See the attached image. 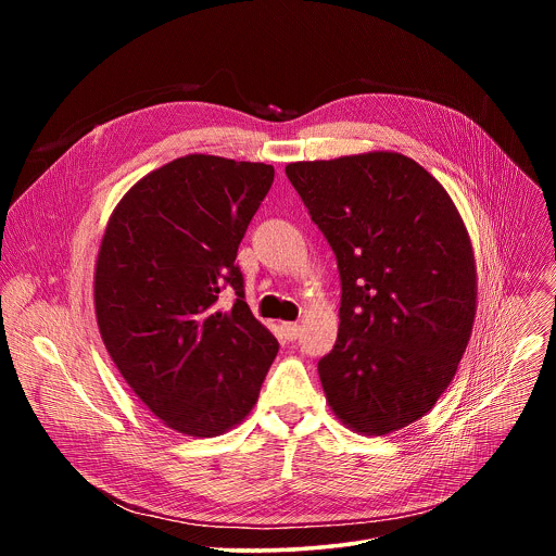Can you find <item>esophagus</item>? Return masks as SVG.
Here are the masks:
<instances>
[{"instance_id": "obj_1", "label": "esophagus", "mask_w": 556, "mask_h": 556, "mask_svg": "<svg viewBox=\"0 0 556 556\" xmlns=\"http://www.w3.org/2000/svg\"><path fill=\"white\" fill-rule=\"evenodd\" d=\"M281 330H283V337H286L288 341H296L299 334H301V326H299V324H283Z\"/></svg>"}]
</instances>
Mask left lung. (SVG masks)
Segmentation results:
<instances>
[{"label":"left lung","mask_w":556,"mask_h":556,"mask_svg":"<svg viewBox=\"0 0 556 556\" xmlns=\"http://www.w3.org/2000/svg\"><path fill=\"white\" fill-rule=\"evenodd\" d=\"M286 176L337 255L341 326L319 376L332 412L384 435L448 387L475 319V260L442 185L393 151L292 163Z\"/></svg>","instance_id":"obj_1"}]
</instances>
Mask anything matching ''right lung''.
Wrapping results in <instances>:
<instances>
[{
  "instance_id": "add662e5",
  "label": "right lung",
  "mask_w": 556,
  "mask_h": 556,
  "mask_svg": "<svg viewBox=\"0 0 556 556\" xmlns=\"http://www.w3.org/2000/svg\"><path fill=\"white\" fill-rule=\"evenodd\" d=\"M273 180V165L185 155L136 182L105 228L94 277L103 343L147 409L180 433L242 422L279 352L235 264ZM226 287L236 301L224 313Z\"/></svg>"
}]
</instances>
